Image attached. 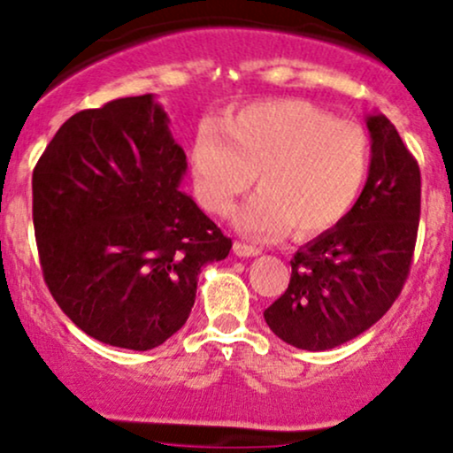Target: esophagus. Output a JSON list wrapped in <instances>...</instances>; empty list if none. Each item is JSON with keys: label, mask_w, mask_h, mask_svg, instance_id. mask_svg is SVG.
Instances as JSON below:
<instances>
[{"label": "esophagus", "mask_w": 453, "mask_h": 453, "mask_svg": "<svg viewBox=\"0 0 453 453\" xmlns=\"http://www.w3.org/2000/svg\"><path fill=\"white\" fill-rule=\"evenodd\" d=\"M234 253H236L238 257H253V256H259V249L253 247V244H247L242 241H236L234 242Z\"/></svg>", "instance_id": "34e87169"}]
</instances>
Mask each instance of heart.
<instances>
[{
  "instance_id": "1",
  "label": "heart",
  "mask_w": 453,
  "mask_h": 453,
  "mask_svg": "<svg viewBox=\"0 0 453 453\" xmlns=\"http://www.w3.org/2000/svg\"><path fill=\"white\" fill-rule=\"evenodd\" d=\"M189 164L197 202L212 215H227L256 176L259 191L236 226L257 241H277L292 227L296 236H313L360 197L371 138L360 123L306 100H270L249 104L219 127L202 123Z\"/></svg>"
}]
</instances>
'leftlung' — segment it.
Instances as JSON below:
<instances>
[{
    "instance_id": "1",
    "label": "left lung",
    "mask_w": 453,
    "mask_h": 453,
    "mask_svg": "<svg viewBox=\"0 0 453 453\" xmlns=\"http://www.w3.org/2000/svg\"><path fill=\"white\" fill-rule=\"evenodd\" d=\"M372 138L368 180L339 226L298 249L288 289L264 311L280 341L326 351L356 339L396 303L413 264L422 206L418 159L383 114Z\"/></svg>"
}]
</instances>
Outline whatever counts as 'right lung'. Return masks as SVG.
Wrapping results in <instances>:
<instances>
[{
	"label": "right lung",
	"instance_id": "right-lung-1",
	"mask_svg": "<svg viewBox=\"0 0 453 453\" xmlns=\"http://www.w3.org/2000/svg\"><path fill=\"white\" fill-rule=\"evenodd\" d=\"M185 150L150 93L70 117L34 168L46 288L93 339L147 351L180 330L227 238L179 189Z\"/></svg>",
	"mask_w": 453,
	"mask_h": 453
}]
</instances>
